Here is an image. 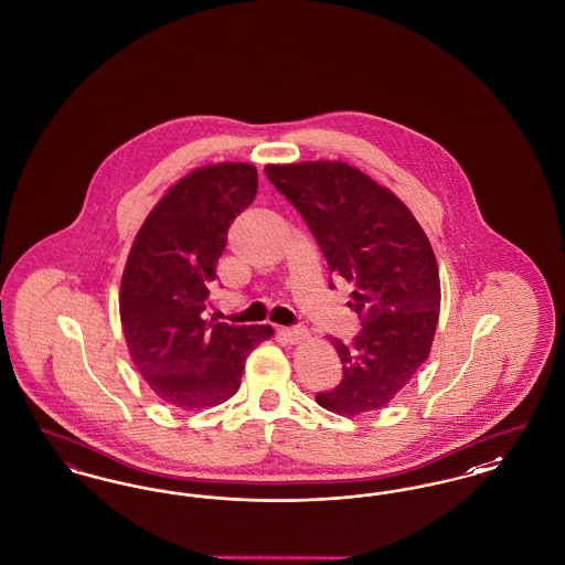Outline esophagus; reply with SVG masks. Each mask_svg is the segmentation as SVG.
<instances>
[{"mask_svg":"<svg viewBox=\"0 0 565 565\" xmlns=\"http://www.w3.org/2000/svg\"><path fill=\"white\" fill-rule=\"evenodd\" d=\"M307 330L305 328H281L279 330V339L286 343V345H298L307 339Z\"/></svg>","mask_w":565,"mask_h":565,"instance_id":"1","label":"esophagus"}]
</instances>
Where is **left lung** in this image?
<instances>
[{
	"instance_id": "obj_1",
	"label": "left lung",
	"mask_w": 565,
	"mask_h": 565,
	"mask_svg": "<svg viewBox=\"0 0 565 565\" xmlns=\"http://www.w3.org/2000/svg\"><path fill=\"white\" fill-rule=\"evenodd\" d=\"M307 222L328 269L351 286L348 307L362 330L351 343L330 337L343 381L316 396L355 417L392 403L428 360L440 313V277L417 217L385 186L341 161L267 164Z\"/></svg>"
}]
</instances>
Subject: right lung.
<instances>
[{
    "label": "right lung",
    "instance_id": "obj_1",
    "mask_svg": "<svg viewBox=\"0 0 565 565\" xmlns=\"http://www.w3.org/2000/svg\"><path fill=\"white\" fill-rule=\"evenodd\" d=\"M256 192L254 164H203L162 194L135 235L120 322L135 369L162 403L182 411L226 403L247 355L273 337L270 326L203 320L228 226Z\"/></svg>",
    "mask_w": 565,
    "mask_h": 565
}]
</instances>
